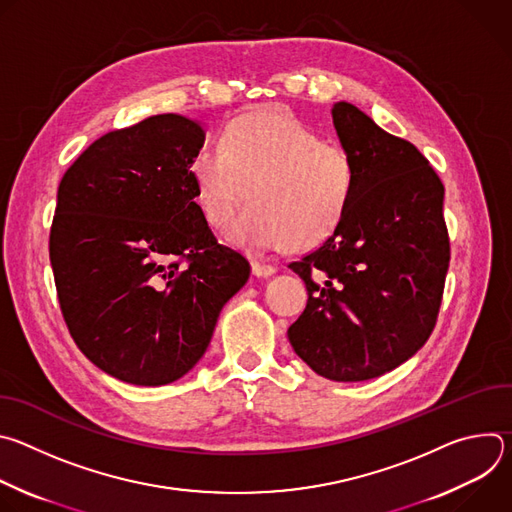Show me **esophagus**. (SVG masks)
<instances>
[{"mask_svg":"<svg viewBox=\"0 0 512 512\" xmlns=\"http://www.w3.org/2000/svg\"><path fill=\"white\" fill-rule=\"evenodd\" d=\"M251 269H253V275H257V277H267V275H273V273L277 271L275 265L265 263V261H259V259H253V261H251Z\"/></svg>","mask_w":512,"mask_h":512,"instance_id":"esophagus-1","label":"esophagus"}]
</instances>
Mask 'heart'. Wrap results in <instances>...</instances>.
<instances>
[{
	"label": "heart",
	"mask_w": 512,
	"mask_h": 512,
	"mask_svg": "<svg viewBox=\"0 0 512 512\" xmlns=\"http://www.w3.org/2000/svg\"><path fill=\"white\" fill-rule=\"evenodd\" d=\"M223 150L202 145L190 160L196 202L212 227L233 225L235 243L249 249H314L342 223L356 190V164L340 143L279 107L229 123Z\"/></svg>",
	"instance_id": "heart-1"
}]
</instances>
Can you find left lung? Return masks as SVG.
I'll return each mask as SVG.
<instances>
[{
  "mask_svg": "<svg viewBox=\"0 0 512 512\" xmlns=\"http://www.w3.org/2000/svg\"><path fill=\"white\" fill-rule=\"evenodd\" d=\"M356 190L338 229L289 263L308 306L287 336L308 367L338 383L381 377L411 358L440 314L450 265L444 184L407 139L350 103L332 109Z\"/></svg>",
  "mask_w": 512,
  "mask_h": 512,
  "instance_id": "left-lung-1",
  "label": "left lung"
}]
</instances>
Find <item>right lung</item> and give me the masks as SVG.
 Returning a JSON list of instances; mask_svg holds the SVG:
<instances>
[{"mask_svg": "<svg viewBox=\"0 0 512 512\" xmlns=\"http://www.w3.org/2000/svg\"><path fill=\"white\" fill-rule=\"evenodd\" d=\"M198 123L166 113L93 141L58 186L50 263L66 328L107 375L141 387L184 377L249 261L196 204Z\"/></svg>", "mask_w": 512, "mask_h": 512, "instance_id": "right-lung-1", "label": "right lung"}]
</instances>
